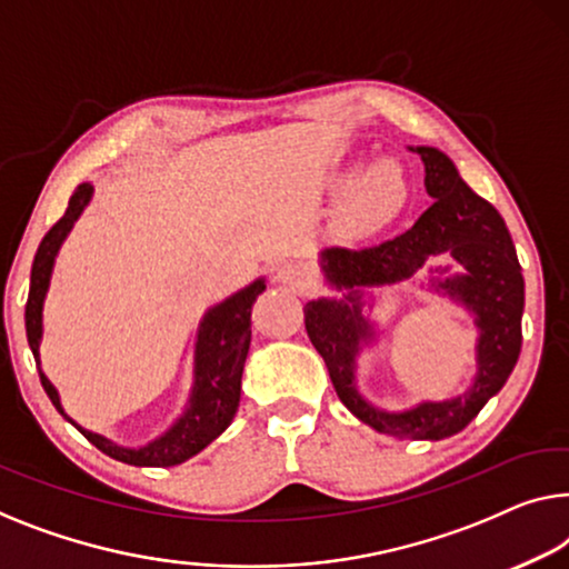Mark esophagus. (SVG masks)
Here are the masks:
<instances>
[{
	"label": "esophagus",
	"instance_id": "34e87169",
	"mask_svg": "<svg viewBox=\"0 0 569 569\" xmlns=\"http://www.w3.org/2000/svg\"><path fill=\"white\" fill-rule=\"evenodd\" d=\"M276 281L283 286H291L296 291H303L309 286V273L307 268L293 266V262H283V266L276 268Z\"/></svg>",
	"mask_w": 569,
	"mask_h": 569
}]
</instances>
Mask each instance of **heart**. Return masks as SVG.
<instances>
[{
	"label": "heart",
	"mask_w": 569,
	"mask_h": 569,
	"mask_svg": "<svg viewBox=\"0 0 569 569\" xmlns=\"http://www.w3.org/2000/svg\"><path fill=\"white\" fill-rule=\"evenodd\" d=\"M337 183H342L339 178ZM409 197L403 168L396 160H376L352 178L339 201V224L350 234H368L391 222Z\"/></svg>",
	"instance_id": "b5f03b06"
}]
</instances>
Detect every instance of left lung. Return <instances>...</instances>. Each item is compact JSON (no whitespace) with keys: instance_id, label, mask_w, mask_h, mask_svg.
Listing matches in <instances>:
<instances>
[{"instance_id":"obj_1","label":"left lung","mask_w":569,"mask_h":569,"mask_svg":"<svg viewBox=\"0 0 569 569\" xmlns=\"http://www.w3.org/2000/svg\"><path fill=\"white\" fill-rule=\"evenodd\" d=\"M423 160V186L435 203L403 234L370 248H329L321 268L335 288H347L345 301H309L303 325L325 358L335 391L360 421L398 439H445L478 417L488 398L506 386L521 352L523 276L511 234L493 203L462 181L452 160L437 148H417ZM447 251L466 268L462 277L436 282L476 311L481 329L479 378L468 395L439 405H420L401 415L378 412L353 388V358L369 341L361 319L359 288L410 277L431 254Z\"/></svg>"}]
</instances>
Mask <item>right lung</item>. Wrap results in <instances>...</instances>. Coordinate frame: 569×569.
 Returning a JSON list of instances; mask_svg holds the SVG:
<instances>
[{
	"mask_svg": "<svg viewBox=\"0 0 569 569\" xmlns=\"http://www.w3.org/2000/svg\"><path fill=\"white\" fill-rule=\"evenodd\" d=\"M94 186L81 183L73 191L71 201H68L66 214L50 227L48 234L42 237L40 248L36 252L30 270V293L28 303H24V329H28L30 350L36 355V362L40 366V337H42V301H46L50 273H53V262L58 256V248L71 232V227L79 214L87 207ZM266 291V283L256 281L232 299H227L219 307L209 309L207 317L201 319L199 335H197V358H193V391L189 398V409L181 419H178L163 437L156 442L140 449L117 447L109 439L91 435V431L81 429L66 417L61 409V398L53 383L40 370V383L58 411L89 439L91 445L101 452L120 460L127 465H138V468H171V465H181L201 452L203 447L222 435L234 419L237 406H240V383H242V368L244 358L250 350V309L258 296Z\"/></svg>",
	"mask_w": 569,
	"mask_h": 569,
	"instance_id": "obj_1",
	"label": "right lung"
}]
</instances>
